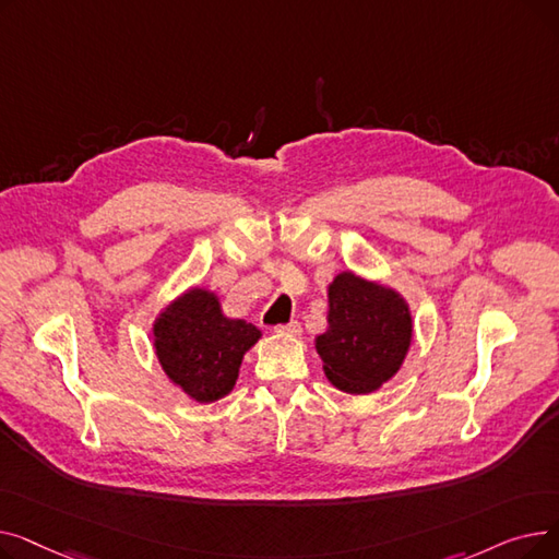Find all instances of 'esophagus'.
Here are the masks:
<instances>
[{"label": "esophagus", "mask_w": 559, "mask_h": 559, "mask_svg": "<svg viewBox=\"0 0 559 559\" xmlns=\"http://www.w3.org/2000/svg\"><path fill=\"white\" fill-rule=\"evenodd\" d=\"M274 331H276L278 335L299 337V335H301V324H299V321H289V324H278Z\"/></svg>", "instance_id": "1"}]
</instances>
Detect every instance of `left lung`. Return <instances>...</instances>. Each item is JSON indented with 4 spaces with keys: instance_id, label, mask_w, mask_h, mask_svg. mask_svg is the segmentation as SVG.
Here are the masks:
<instances>
[{
    "instance_id": "8db88e82",
    "label": "left lung",
    "mask_w": 559,
    "mask_h": 559,
    "mask_svg": "<svg viewBox=\"0 0 559 559\" xmlns=\"http://www.w3.org/2000/svg\"><path fill=\"white\" fill-rule=\"evenodd\" d=\"M413 317L394 289L344 272L329 287V331L317 337L331 383L348 394H369L399 371Z\"/></svg>"
}]
</instances>
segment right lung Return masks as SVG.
I'll list each match as a JSON object with an SVG mask.
<instances>
[{
    "instance_id": "1",
    "label": "right lung",
    "mask_w": 559,
    "mask_h": 559,
    "mask_svg": "<svg viewBox=\"0 0 559 559\" xmlns=\"http://www.w3.org/2000/svg\"><path fill=\"white\" fill-rule=\"evenodd\" d=\"M258 337L253 324L224 317L213 292L197 287L167 306L154 324L165 373L199 403H213L233 390L242 356Z\"/></svg>"
}]
</instances>
